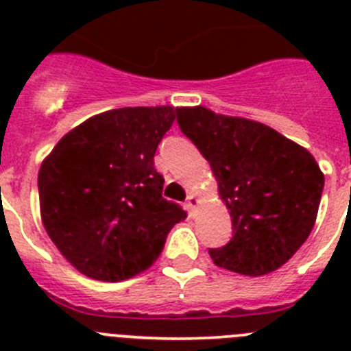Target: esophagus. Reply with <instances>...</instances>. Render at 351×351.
Returning <instances> with one entry per match:
<instances>
[{
	"instance_id": "esophagus-1",
	"label": "esophagus",
	"mask_w": 351,
	"mask_h": 351,
	"mask_svg": "<svg viewBox=\"0 0 351 351\" xmlns=\"http://www.w3.org/2000/svg\"><path fill=\"white\" fill-rule=\"evenodd\" d=\"M198 206H200V198L193 193L188 195V200H186V207H188V210H195Z\"/></svg>"
}]
</instances>
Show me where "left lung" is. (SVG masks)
I'll return each mask as SVG.
<instances>
[{"label": "left lung", "mask_w": 351, "mask_h": 351, "mask_svg": "<svg viewBox=\"0 0 351 351\" xmlns=\"http://www.w3.org/2000/svg\"><path fill=\"white\" fill-rule=\"evenodd\" d=\"M178 123L210 163L230 213L234 237L209 250L213 262L251 278L278 271L315 226L325 179L313 154L263 123L202 105L179 107Z\"/></svg>", "instance_id": "left-lung-1"}]
</instances>
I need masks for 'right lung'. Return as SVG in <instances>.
<instances>
[{
    "label": "right lung",
    "instance_id": "1",
    "mask_svg": "<svg viewBox=\"0 0 351 351\" xmlns=\"http://www.w3.org/2000/svg\"><path fill=\"white\" fill-rule=\"evenodd\" d=\"M178 108L123 107L64 135L38 172L40 216L61 255L91 280H128L156 262L186 219L161 197L154 153Z\"/></svg>",
    "mask_w": 351,
    "mask_h": 351
}]
</instances>
